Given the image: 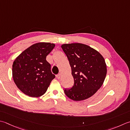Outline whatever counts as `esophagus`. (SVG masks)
Listing matches in <instances>:
<instances>
[{
	"label": "esophagus",
	"instance_id": "34e87169",
	"mask_svg": "<svg viewBox=\"0 0 130 130\" xmlns=\"http://www.w3.org/2000/svg\"><path fill=\"white\" fill-rule=\"evenodd\" d=\"M56 77H57V78L58 79H59L61 78V74H57L56 75Z\"/></svg>",
	"mask_w": 130,
	"mask_h": 130
}]
</instances>
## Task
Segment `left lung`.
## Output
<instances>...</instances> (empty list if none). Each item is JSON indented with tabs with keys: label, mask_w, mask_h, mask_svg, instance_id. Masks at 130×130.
<instances>
[{
	"label": "left lung",
	"mask_w": 130,
	"mask_h": 130,
	"mask_svg": "<svg viewBox=\"0 0 130 130\" xmlns=\"http://www.w3.org/2000/svg\"><path fill=\"white\" fill-rule=\"evenodd\" d=\"M72 68L74 80L73 87L65 88L64 92L74 101L86 100L101 87L107 69L103 56L97 51L82 43L61 45Z\"/></svg>",
	"instance_id": "left-lung-1"
}]
</instances>
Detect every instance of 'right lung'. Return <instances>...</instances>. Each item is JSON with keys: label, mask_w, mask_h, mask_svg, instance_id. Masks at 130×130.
Instances as JSON below:
<instances>
[{"label": "right lung", "mask_w": 130, "mask_h": 130, "mask_svg": "<svg viewBox=\"0 0 130 130\" xmlns=\"http://www.w3.org/2000/svg\"><path fill=\"white\" fill-rule=\"evenodd\" d=\"M55 44L41 42L33 44L23 51L12 65L13 80L22 92L30 97L38 98L44 94L55 78L51 70L46 57Z\"/></svg>", "instance_id": "1"}]
</instances>
